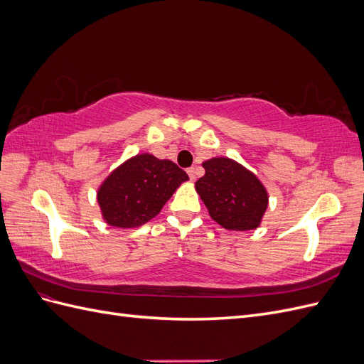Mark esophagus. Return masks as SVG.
I'll return each instance as SVG.
<instances>
[{
	"instance_id": "34e87169",
	"label": "esophagus",
	"mask_w": 364,
	"mask_h": 364,
	"mask_svg": "<svg viewBox=\"0 0 364 364\" xmlns=\"http://www.w3.org/2000/svg\"><path fill=\"white\" fill-rule=\"evenodd\" d=\"M186 173H188V176H190V179H191V181H194V179H196V168H194V167H191V168L186 170Z\"/></svg>"
}]
</instances>
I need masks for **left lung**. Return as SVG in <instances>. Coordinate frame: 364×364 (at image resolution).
Here are the masks:
<instances>
[{
    "mask_svg": "<svg viewBox=\"0 0 364 364\" xmlns=\"http://www.w3.org/2000/svg\"><path fill=\"white\" fill-rule=\"evenodd\" d=\"M202 165L205 176L196 182V190L209 215L230 230L258 228L269 197L257 176L228 158H213Z\"/></svg>",
    "mask_w": 364,
    "mask_h": 364,
    "instance_id": "left-lung-1",
    "label": "left lung"
}]
</instances>
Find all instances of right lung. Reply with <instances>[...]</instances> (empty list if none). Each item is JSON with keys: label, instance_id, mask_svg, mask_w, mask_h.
Here are the masks:
<instances>
[{"label": "right lung", "instance_id": "add662e5", "mask_svg": "<svg viewBox=\"0 0 364 364\" xmlns=\"http://www.w3.org/2000/svg\"><path fill=\"white\" fill-rule=\"evenodd\" d=\"M188 179L178 165L151 155H138L103 182L97 199L107 225L135 228L159 214L176 188Z\"/></svg>", "mask_w": 364, "mask_h": 364}]
</instances>
